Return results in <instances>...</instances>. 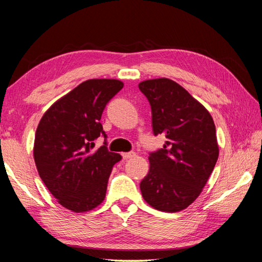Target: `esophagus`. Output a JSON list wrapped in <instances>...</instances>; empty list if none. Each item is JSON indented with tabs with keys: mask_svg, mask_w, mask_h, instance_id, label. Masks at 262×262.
<instances>
[{
	"mask_svg": "<svg viewBox=\"0 0 262 262\" xmlns=\"http://www.w3.org/2000/svg\"><path fill=\"white\" fill-rule=\"evenodd\" d=\"M136 155H135V152H126V153H122V158L124 159H132V158H134Z\"/></svg>",
	"mask_w": 262,
	"mask_h": 262,
	"instance_id": "obj_1",
	"label": "esophagus"
}]
</instances>
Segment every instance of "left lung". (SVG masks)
Here are the masks:
<instances>
[{
	"mask_svg": "<svg viewBox=\"0 0 262 262\" xmlns=\"http://www.w3.org/2000/svg\"><path fill=\"white\" fill-rule=\"evenodd\" d=\"M138 89L151 105L153 134L167 138L162 148L150 152V170L140 184L142 195L160 211H181L200 195L216 166L213 119L171 79L145 80Z\"/></svg>",
	"mask_w": 262,
	"mask_h": 262,
	"instance_id": "8db88e82",
	"label": "left lung"
}]
</instances>
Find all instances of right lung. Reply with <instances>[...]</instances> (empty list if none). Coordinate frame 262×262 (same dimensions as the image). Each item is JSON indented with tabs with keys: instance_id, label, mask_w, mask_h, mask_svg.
<instances>
[{
	"instance_id": "right-lung-1",
	"label": "right lung",
	"mask_w": 262,
	"mask_h": 262,
	"mask_svg": "<svg viewBox=\"0 0 262 262\" xmlns=\"http://www.w3.org/2000/svg\"><path fill=\"white\" fill-rule=\"evenodd\" d=\"M124 84L90 79L79 84L45 112L35 134L34 159L45 186L64 208L94 209L105 198L107 179L119 153L107 150L102 112ZM103 136L97 150L95 140Z\"/></svg>"
}]
</instances>
